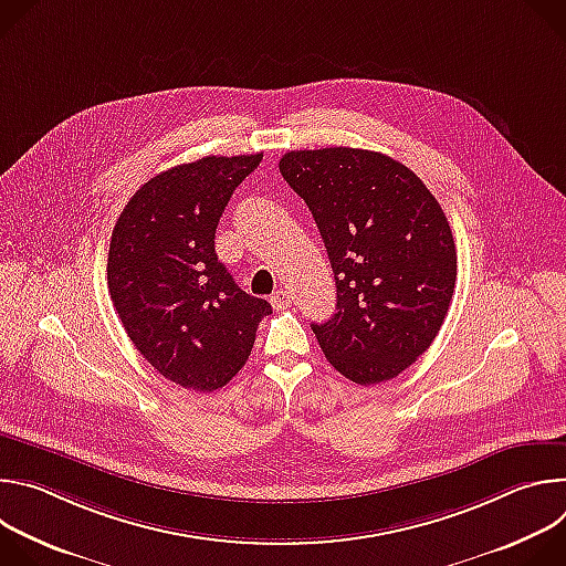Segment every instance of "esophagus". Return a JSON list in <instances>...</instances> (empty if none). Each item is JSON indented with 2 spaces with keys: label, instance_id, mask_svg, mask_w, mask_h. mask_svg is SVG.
<instances>
[{
  "label": "esophagus",
  "instance_id": "obj_1",
  "mask_svg": "<svg viewBox=\"0 0 566 566\" xmlns=\"http://www.w3.org/2000/svg\"><path fill=\"white\" fill-rule=\"evenodd\" d=\"M271 304L273 308H286L291 304V293L286 289H277L273 295H271Z\"/></svg>",
  "mask_w": 566,
  "mask_h": 566
}]
</instances>
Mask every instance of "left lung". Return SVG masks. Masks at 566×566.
I'll return each instance as SVG.
<instances>
[{
  "label": "left lung",
  "instance_id": "1",
  "mask_svg": "<svg viewBox=\"0 0 566 566\" xmlns=\"http://www.w3.org/2000/svg\"><path fill=\"white\" fill-rule=\"evenodd\" d=\"M284 181L304 199L336 280V313L311 325L327 360L358 385L406 371L448 313L457 251L426 184L387 154L356 147L286 151Z\"/></svg>",
  "mask_w": 566,
  "mask_h": 566
}]
</instances>
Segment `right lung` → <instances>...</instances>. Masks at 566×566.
<instances>
[{
	"mask_svg": "<svg viewBox=\"0 0 566 566\" xmlns=\"http://www.w3.org/2000/svg\"><path fill=\"white\" fill-rule=\"evenodd\" d=\"M260 160L203 156L160 172L134 192L112 232L107 284L123 327L158 374L186 389L232 380L273 313L214 253L219 217Z\"/></svg>",
	"mask_w": 566,
	"mask_h": 566,
	"instance_id": "add662e5",
	"label": "right lung"
}]
</instances>
